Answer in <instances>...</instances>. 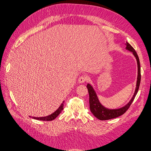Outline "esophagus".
I'll list each match as a JSON object with an SVG mask.
<instances>
[{
    "label": "esophagus",
    "mask_w": 151,
    "mask_h": 151,
    "mask_svg": "<svg viewBox=\"0 0 151 151\" xmlns=\"http://www.w3.org/2000/svg\"><path fill=\"white\" fill-rule=\"evenodd\" d=\"M87 76H86L85 75L84 76H80L79 77V78H78V82L79 83H84V82H86V81H87Z\"/></svg>",
    "instance_id": "1"
}]
</instances>
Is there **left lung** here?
Returning a JSON list of instances; mask_svg holds the SVG:
<instances>
[{
	"label": "left lung",
	"instance_id": "1",
	"mask_svg": "<svg viewBox=\"0 0 151 151\" xmlns=\"http://www.w3.org/2000/svg\"><path fill=\"white\" fill-rule=\"evenodd\" d=\"M125 45H126V49L130 51V52H132L133 55L135 56L136 59L137 60V77L136 88L135 89V91H134V95L132 96V99H130V101L128 102L126 105L124 106L121 107L120 108H117V109H108L107 108L104 107L103 105H102V104L99 100L97 93H96L93 88L89 84H88L87 88H88L89 95V108H90V110L91 111V113L93 114L94 116H95L99 120L102 121V120L111 119L116 118L124 114L128 109L129 108L131 104L132 103L134 99L135 98L137 91H138L140 81H141V68H140V63H139V57L137 56L136 50H134V48L131 46L129 43L126 42Z\"/></svg>",
	"mask_w": 151,
	"mask_h": 151
}]
</instances>
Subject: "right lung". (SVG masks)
Segmentation results:
<instances>
[{
	"label": "right lung",
	"mask_w": 151,
	"mask_h": 151,
	"mask_svg": "<svg viewBox=\"0 0 151 151\" xmlns=\"http://www.w3.org/2000/svg\"><path fill=\"white\" fill-rule=\"evenodd\" d=\"M63 103H64V101L62 102V104H61L60 106L58 108V110H56V111H55L52 113V114H50L49 115H48V116H45V117H32L33 119H37V120H40V121H52L54 120V119H56L58 116V115L62 112V111L63 110Z\"/></svg>",
	"instance_id": "right-lung-1"
}]
</instances>
